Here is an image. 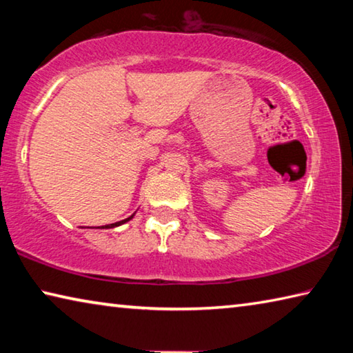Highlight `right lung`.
I'll list each match as a JSON object with an SVG mask.
<instances>
[{"instance_id": "obj_1", "label": "right lung", "mask_w": 353, "mask_h": 353, "mask_svg": "<svg viewBox=\"0 0 353 353\" xmlns=\"http://www.w3.org/2000/svg\"><path fill=\"white\" fill-rule=\"evenodd\" d=\"M135 214V213H134ZM134 214L132 216H129V218H126V219H123V221H118V223H113V224H107V225H101V229H113V227H118V225H121V224H124V223H128V221H130L134 218Z\"/></svg>"}]
</instances>
